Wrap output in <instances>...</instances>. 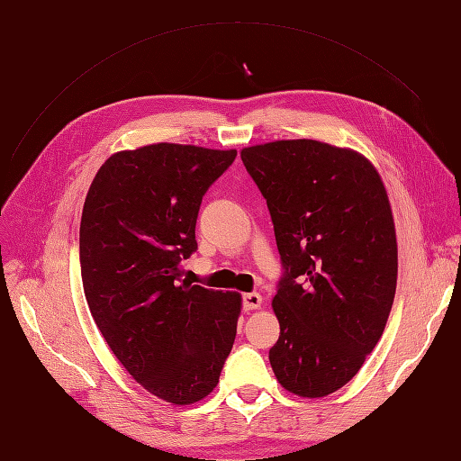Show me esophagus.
Returning <instances> with one entry per match:
<instances>
[{
  "label": "esophagus",
  "instance_id": "obj_1",
  "mask_svg": "<svg viewBox=\"0 0 461 461\" xmlns=\"http://www.w3.org/2000/svg\"><path fill=\"white\" fill-rule=\"evenodd\" d=\"M261 303H263V298H261V294H258V292H248V294L242 296V305L246 312L259 310Z\"/></svg>",
  "mask_w": 461,
  "mask_h": 461
}]
</instances>
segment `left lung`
<instances>
[{"mask_svg":"<svg viewBox=\"0 0 461 461\" xmlns=\"http://www.w3.org/2000/svg\"><path fill=\"white\" fill-rule=\"evenodd\" d=\"M240 158L267 200L285 269L271 367L288 393L323 398L356 376L393 310L398 246L384 185L361 153L305 138Z\"/></svg>","mask_w":461,"mask_h":461,"instance_id":"1","label":"left lung"}]
</instances>
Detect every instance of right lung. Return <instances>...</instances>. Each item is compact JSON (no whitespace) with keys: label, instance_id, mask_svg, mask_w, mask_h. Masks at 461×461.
<instances>
[{"label":"right lung","instance_id":"1","mask_svg":"<svg viewBox=\"0 0 461 461\" xmlns=\"http://www.w3.org/2000/svg\"><path fill=\"white\" fill-rule=\"evenodd\" d=\"M234 158L167 142L117 151L82 209L80 275L95 325L132 379L176 406L212 393L236 337L239 292L180 278L198 249L203 194Z\"/></svg>","mask_w":461,"mask_h":461}]
</instances>
